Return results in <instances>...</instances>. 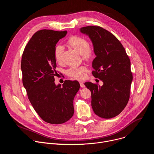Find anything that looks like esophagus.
Instances as JSON below:
<instances>
[{
    "label": "esophagus",
    "instance_id": "1",
    "mask_svg": "<svg viewBox=\"0 0 154 154\" xmlns=\"http://www.w3.org/2000/svg\"><path fill=\"white\" fill-rule=\"evenodd\" d=\"M80 86H81L82 88H85V85H84L82 82H80Z\"/></svg>",
    "mask_w": 154,
    "mask_h": 154
}]
</instances>
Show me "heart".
<instances>
[{
	"label": "heart",
	"instance_id": "b5f03b06",
	"mask_svg": "<svg viewBox=\"0 0 154 154\" xmlns=\"http://www.w3.org/2000/svg\"><path fill=\"white\" fill-rule=\"evenodd\" d=\"M67 45L77 52L81 54L82 58L85 60H91L94 55L93 48L88 44L86 39L79 35H73L69 37L66 42ZM63 49L61 46H57L54 50V58L57 62L61 63L62 61ZM86 68L84 66L78 68H72L68 71V74L69 76L76 79H81L83 77V72Z\"/></svg>",
	"mask_w": 154,
	"mask_h": 154
}]
</instances>
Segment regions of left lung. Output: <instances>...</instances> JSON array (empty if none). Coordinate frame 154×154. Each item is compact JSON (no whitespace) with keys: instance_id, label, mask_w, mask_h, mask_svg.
<instances>
[{"instance_id":"1","label":"left lung","mask_w":154,"mask_h":154,"mask_svg":"<svg viewBox=\"0 0 154 154\" xmlns=\"http://www.w3.org/2000/svg\"><path fill=\"white\" fill-rule=\"evenodd\" d=\"M80 32L91 39L96 58L93 75L103 82L102 86L91 82L85 85L91 92V106L94 113L105 119L112 118L127 105L133 80L130 61L117 38L99 26H87Z\"/></svg>"}]
</instances>
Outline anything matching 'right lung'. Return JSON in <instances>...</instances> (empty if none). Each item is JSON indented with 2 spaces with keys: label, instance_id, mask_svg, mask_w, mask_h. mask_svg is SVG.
Instances as JSON below:
<instances>
[{
  "label": "right lung",
  "instance_id": "1",
  "mask_svg": "<svg viewBox=\"0 0 154 154\" xmlns=\"http://www.w3.org/2000/svg\"><path fill=\"white\" fill-rule=\"evenodd\" d=\"M67 31L41 30L29 41L21 60L23 83L35 112L45 122L60 124L73 116V101L80 88L76 80L55 83V46Z\"/></svg>",
  "mask_w": 154,
  "mask_h": 154
}]
</instances>
